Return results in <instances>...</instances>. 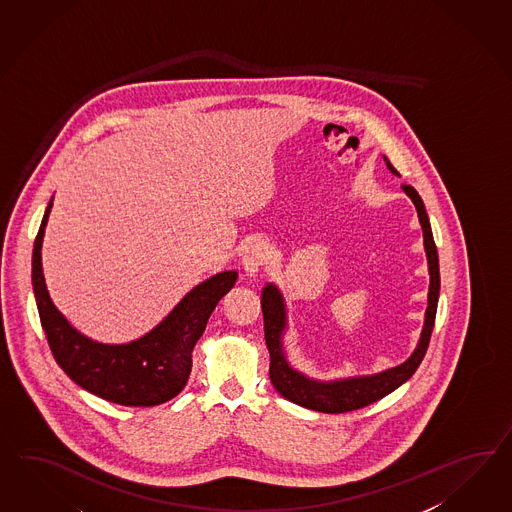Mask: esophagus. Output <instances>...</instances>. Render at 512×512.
I'll return each instance as SVG.
<instances>
[{
  "instance_id": "34e87169",
  "label": "esophagus",
  "mask_w": 512,
  "mask_h": 512,
  "mask_svg": "<svg viewBox=\"0 0 512 512\" xmlns=\"http://www.w3.org/2000/svg\"><path fill=\"white\" fill-rule=\"evenodd\" d=\"M270 259V249L264 240H251L244 253H242V264H244V272L246 276H257L261 272L264 264Z\"/></svg>"
}]
</instances>
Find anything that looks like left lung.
Segmentation results:
<instances>
[{
	"instance_id": "obj_1",
	"label": "left lung",
	"mask_w": 512,
	"mask_h": 512,
	"mask_svg": "<svg viewBox=\"0 0 512 512\" xmlns=\"http://www.w3.org/2000/svg\"><path fill=\"white\" fill-rule=\"evenodd\" d=\"M387 169L393 175H399L397 169L384 156ZM402 192L408 195L417 210V218L423 229V246L427 253L429 263V296H427V311L423 330L419 341L410 358L402 361L401 365L391 367L386 371L374 374H361V376H348V378H335V380H318L294 369L285 352L283 337L289 328L287 320V305L281 291L274 283H266L261 292V307L264 317V339L270 352V380L276 387L277 393L283 395L287 401L307 410H315L322 414H345L352 410H360L373 402L384 399L391 391L402 386L412 374L417 371L419 363L425 358L429 348L430 335L434 328V318L438 309L440 298V264H438V249L434 244V236L430 229L429 216L423 205V199L415 192V188L404 184Z\"/></svg>"
}]
</instances>
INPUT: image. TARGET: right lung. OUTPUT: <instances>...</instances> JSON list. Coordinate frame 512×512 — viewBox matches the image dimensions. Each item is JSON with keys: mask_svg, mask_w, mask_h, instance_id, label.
<instances>
[{"mask_svg": "<svg viewBox=\"0 0 512 512\" xmlns=\"http://www.w3.org/2000/svg\"><path fill=\"white\" fill-rule=\"evenodd\" d=\"M50 199L33 246L31 283L42 330L59 367L72 382L104 401L123 406H156L177 397L192 371V350L221 298L235 287L238 272L225 270L195 285L151 332L134 341L100 343L70 324L57 309L42 274V240Z\"/></svg>", "mask_w": 512, "mask_h": 512, "instance_id": "add662e5", "label": "right lung"}]
</instances>
